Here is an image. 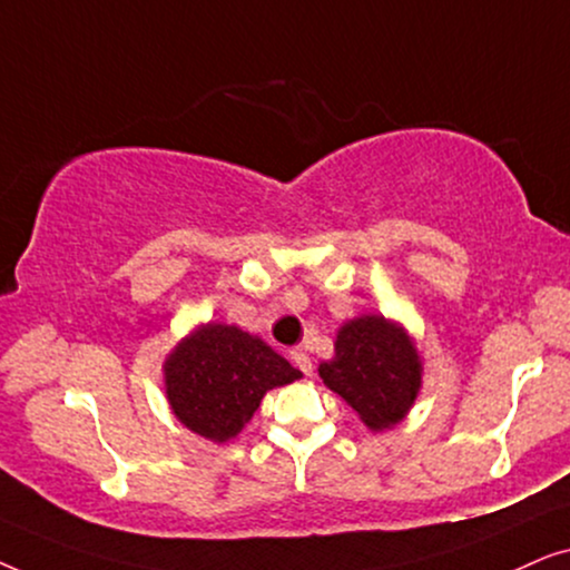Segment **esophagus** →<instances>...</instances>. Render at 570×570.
<instances>
[{
  "instance_id": "esophagus-1",
  "label": "esophagus",
  "mask_w": 570,
  "mask_h": 570,
  "mask_svg": "<svg viewBox=\"0 0 570 570\" xmlns=\"http://www.w3.org/2000/svg\"><path fill=\"white\" fill-rule=\"evenodd\" d=\"M291 357H293V363L298 365L303 373H306V376H311V373H314V361H311V355L306 353V350L295 347V350H291Z\"/></svg>"
}]
</instances>
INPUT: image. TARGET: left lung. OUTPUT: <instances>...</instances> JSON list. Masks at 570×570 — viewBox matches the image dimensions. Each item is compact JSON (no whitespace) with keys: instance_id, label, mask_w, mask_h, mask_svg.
<instances>
[{"instance_id":"left-lung-1","label":"left lung","mask_w":570,"mask_h":570,"mask_svg":"<svg viewBox=\"0 0 570 570\" xmlns=\"http://www.w3.org/2000/svg\"><path fill=\"white\" fill-rule=\"evenodd\" d=\"M318 376L368 431L384 433L410 415L423 386V355L404 324L361 314L340 326L334 357L318 363Z\"/></svg>"}]
</instances>
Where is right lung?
<instances>
[{
	"label": "right lung",
	"mask_w": 570,
	"mask_h": 570,
	"mask_svg": "<svg viewBox=\"0 0 570 570\" xmlns=\"http://www.w3.org/2000/svg\"><path fill=\"white\" fill-rule=\"evenodd\" d=\"M298 379L303 373L262 337L223 322L194 326L163 363L170 412L213 443L236 439L269 389Z\"/></svg>",
	"instance_id": "right-lung-1"
}]
</instances>
